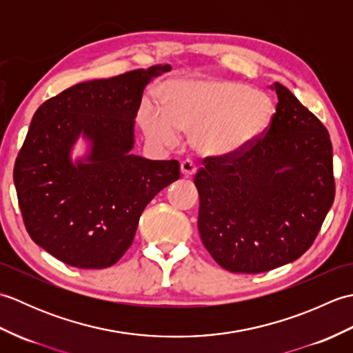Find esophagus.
<instances>
[{
    "instance_id": "obj_1",
    "label": "esophagus",
    "mask_w": 353,
    "mask_h": 353,
    "mask_svg": "<svg viewBox=\"0 0 353 353\" xmlns=\"http://www.w3.org/2000/svg\"><path fill=\"white\" fill-rule=\"evenodd\" d=\"M181 171H182V174L185 177H191V176L196 174L197 167H196V163H194L192 161H183L181 163Z\"/></svg>"
}]
</instances>
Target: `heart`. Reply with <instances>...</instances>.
<instances>
[{"label": "heart", "instance_id": "heart-1", "mask_svg": "<svg viewBox=\"0 0 353 353\" xmlns=\"http://www.w3.org/2000/svg\"><path fill=\"white\" fill-rule=\"evenodd\" d=\"M274 106L264 92L230 80H179L165 88L162 110L144 103L139 121L145 134L172 144L177 130L191 132V144L205 156H235L264 132Z\"/></svg>", "mask_w": 353, "mask_h": 353}]
</instances>
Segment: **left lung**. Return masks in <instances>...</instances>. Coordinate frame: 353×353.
I'll list each match as a JSON object with an SVG mask.
<instances>
[{"mask_svg":"<svg viewBox=\"0 0 353 353\" xmlns=\"http://www.w3.org/2000/svg\"><path fill=\"white\" fill-rule=\"evenodd\" d=\"M262 137L235 156L203 159L194 183L199 232L220 267L262 273L312 245L335 197L326 127L281 83Z\"/></svg>","mask_w":353,"mask_h":353,"instance_id":"1","label":"left lung"}]
</instances>
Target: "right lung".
<instances>
[{
    "label": "right lung",
    "instance_id": "add662e5",
    "mask_svg": "<svg viewBox=\"0 0 353 353\" xmlns=\"http://www.w3.org/2000/svg\"><path fill=\"white\" fill-rule=\"evenodd\" d=\"M170 70L153 65L83 81L36 110L13 181L28 235L59 261L89 270L114 265L132 245L145 206L181 177L177 161L130 153L144 88ZM80 134L92 152L72 164Z\"/></svg>",
    "mask_w": 353,
    "mask_h": 353
}]
</instances>
